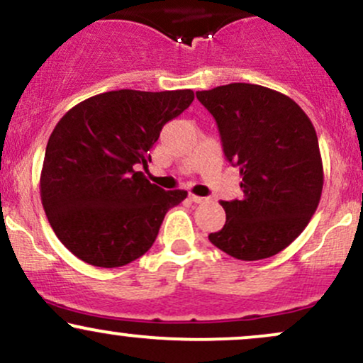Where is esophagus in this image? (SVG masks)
<instances>
[{"label": "esophagus", "mask_w": 363, "mask_h": 363, "mask_svg": "<svg viewBox=\"0 0 363 363\" xmlns=\"http://www.w3.org/2000/svg\"><path fill=\"white\" fill-rule=\"evenodd\" d=\"M189 199L193 203H205L206 198H203V196H196V194H189Z\"/></svg>", "instance_id": "obj_1"}]
</instances>
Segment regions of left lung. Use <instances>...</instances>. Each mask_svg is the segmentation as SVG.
I'll use <instances>...</instances> for the list:
<instances>
[{
    "label": "left lung",
    "mask_w": 363,
    "mask_h": 363,
    "mask_svg": "<svg viewBox=\"0 0 363 363\" xmlns=\"http://www.w3.org/2000/svg\"><path fill=\"white\" fill-rule=\"evenodd\" d=\"M222 136L225 158L240 167L242 199L222 201V230L210 242L242 261L283 251L318 210L324 172L309 116L289 95L251 83L196 91Z\"/></svg>",
    "instance_id": "1"
}]
</instances>
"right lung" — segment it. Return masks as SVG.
<instances>
[{
  "label": "right lung",
  "mask_w": 363,
  "mask_h": 363,
  "mask_svg": "<svg viewBox=\"0 0 363 363\" xmlns=\"http://www.w3.org/2000/svg\"><path fill=\"white\" fill-rule=\"evenodd\" d=\"M194 101L193 90H112L72 107L45 148L40 199L54 234L78 259L119 268L155 242L187 191L152 184L150 148Z\"/></svg>",
  "instance_id": "obj_1"
}]
</instances>
